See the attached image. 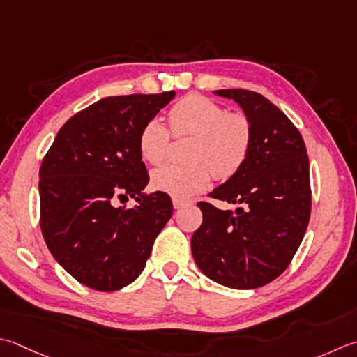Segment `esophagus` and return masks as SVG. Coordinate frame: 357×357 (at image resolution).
Here are the masks:
<instances>
[{
	"label": "esophagus",
	"mask_w": 357,
	"mask_h": 357,
	"mask_svg": "<svg viewBox=\"0 0 357 357\" xmlns=\"http://www.w3.org/2000/svg\"><path fill=\"white\" fill-rule=\"evenodd\" d=\"M172 202H173V207L176 208H181L183 206H185V204H188V202L190 201H187V199H183V198H178V197H173V199H172Z\"/></svg>",
	"instance_id": "esophagus-1"
}]
</instances>
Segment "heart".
Segmentation results:
<instances>
[{"instance_id": "1", "label": "heart", "mask_w": 357, "mask_h": 357, "mask_svg": "<svg viewBox=\"0 0 357 357\" xmlns=\"http://www.w3.org/2000/svg\"><path fill=\"white\" fill-rule=\"evenodd\" d=\"M174 137L193 136L184 165H164L151 173V185L173 197H190L204 190L212 179L226 181L238 173L250 155L254 128L240 111H227L211 97L188 94L169 109ZM170 131L150 119L139 131L137 149L151 165L162 164L170 146Z\"/></svg>"}]
</instances>
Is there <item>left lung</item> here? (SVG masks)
Instances as JSON below:
<instances>
[{"label":"left lung","mask_w":357,"mask_h":357,"mask_svg":"<svg viewBox=\"0 0 357 357\" xmlns=\"http://www.w3.org/2000/svg\"><path fill=\"white\" fill-rule=\"evenodd\" d=\"M238 102L254 128L243 169L208 197L241 204L220 211L199 201L202 225L192 254L202 274L234 289L268 284L289 266L311 215L310 160L303 137L282 109L249 89H218Z\"/></svg>","instance_id":"8db88e82"}]
</instances>
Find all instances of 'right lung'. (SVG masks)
Listing matches in <instances>:
<instances>
[{
    "label": "right lung",
    "instance_id": "right-lung-1",
    "mask_svg": "<svg viewBox=\"0 0 357 357\" xmlns=\"http://www.w3.org/2000/svg\"><path fill=\"white\" fill-rule=\"evenodd\" d=\"M111 96L63 125L40 167V227L47 249L77 282L117 291L144 271L153 243L172 218L164 192L149 184L139 131L174 97ZM136 197L125 211L116 199Z\"/></svg>",
    "mask_w": 357,
    "mask_h": 357
}]
</instances>
